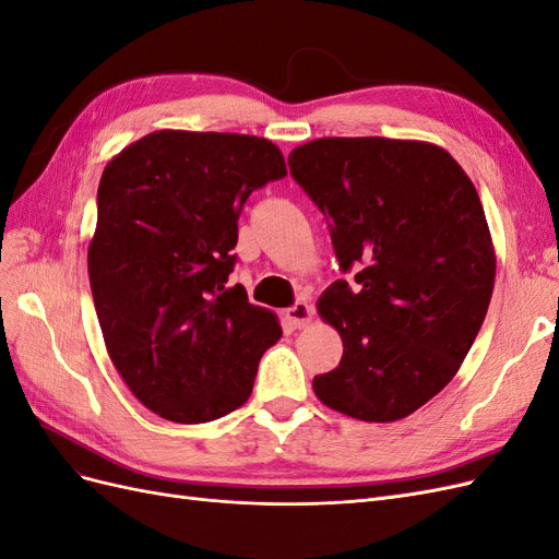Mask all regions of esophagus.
Instances as JSON below:
<instances>
[{"mask_svg":"<svg viewBox=\"0 0 559 559\" xmlns=\"http://www.w3.org/2000/svg\"><path fill=\"white\" fill-rule=\"evenodd\" d=\"M312 314H314V310H312V306H308L306 300H298V302H294L292 308H286V310H284L286 324H292L294 329L308 326L310 321H312Z\"/></svg>","mask_w":559,"mask_h":559,"instance_id":"obj_1","label":"esophagus"}]
</instances>
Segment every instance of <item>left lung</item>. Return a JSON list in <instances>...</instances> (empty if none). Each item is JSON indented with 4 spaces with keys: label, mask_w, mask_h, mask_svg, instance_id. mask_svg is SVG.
Returning <instances> with one entry per match:
<instances>
[{
    "label": "left lung",
    "mask_w": 559,
    "mask_h": 559,
    "mask_svg": "<svg viewBox=\"0 0 559 559\" xmlns=\"http://www.w3.org/2000/svg\"><path fill=\"white\" fill-rule=\"evenodd\" d=\"M326 216L337 265L317 310L343 359L312 380L329 408L364 421L408 417L454 378L483 326L497 259L476 186L445 148L324 138L289 156Z\"/></svg>",
    "instance_id": "obj_1"
}]
</instances>
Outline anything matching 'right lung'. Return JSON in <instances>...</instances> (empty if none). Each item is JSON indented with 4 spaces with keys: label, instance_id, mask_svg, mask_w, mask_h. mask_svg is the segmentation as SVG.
<instances>
[{
    "label": "right lung",
    "instance_id": "1",
    "mask_svg": "<svg viewBox=\"0 0 559 559\" xmlns=\"http://www.w3.org/2000/svg\"><path fill=\"white\" fill-rule=\"evenodd\" d=\"M286 177L282 151L235 132L158 130L103 173L88 275L118 373L148 411L202 425L249 399L277 317L228 286L247 198Z\"/></svg>",
    "mask_w": 559,
    "mask_h": 559
}]
</instances>
